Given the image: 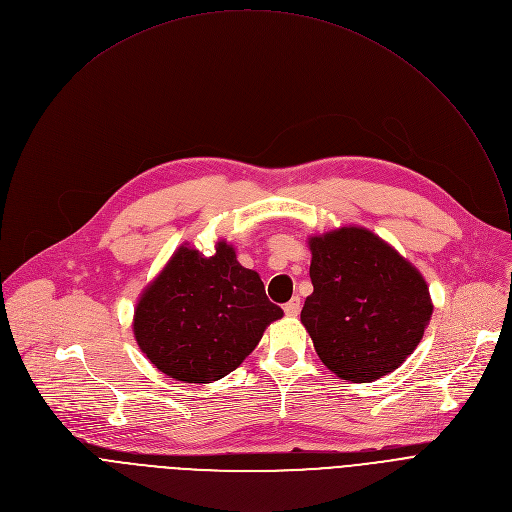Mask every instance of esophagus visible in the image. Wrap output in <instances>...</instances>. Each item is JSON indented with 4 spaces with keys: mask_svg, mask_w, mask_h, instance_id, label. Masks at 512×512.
<instances>
[{
    "mask_svg": "<svg viewBox=\"0 0 512 512\" xmlns=\"http://www.w3.org/2000/svg\"><path fill=\"white\" fill-rule=\"evenodd\" d=\"M300 310H302L300 298H291V300L283 306V312H285L287 316H298V314H300Z\"/></svg>",
    "mask_w": 512,
    "mask_h": 512,
    "instance_id": "obj_1",
    "label": "esophagus"
}]
</instances>
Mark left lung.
I'll use <instances>...</instances> for the list:
<instances>
[{
    "label": "left lung",
    "instance_id": "left-lung-1",
    "mask_svg": "<svg viewBox=\"0 0 512 512\" xmlns=\"http://www.w3.org/2000/svg\"><path fill=\"white\" fill-rule=\"evenodd\" d=\"M302 324L326 367L344 381H375L415 350L431 318L421 273L367 229L312 237Z\"/></svg>",
    "mask_w": 512,
    "mask_h": 512
}]
</instances>
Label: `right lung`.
Returning a JSON list of instances; mask_svg holds the SVG:
<instances>
[{
    "label": "right lung",
    "instance_id": "1",
    "mask_svg": "<svg viewBox=\"0 0 512 512\" xmlns=\"http://www.w3.org/2000/svg\"><path fill=\"white\" fill-rule=\"evenodd\" d=\"M257 271L245 269L227 243L212 257L182 247L141 296L133 332L156 369L186 383L233 373L281 318Z\"/></svg>",
    "mask_w": 512,
    "mask_h": 512
}]
</instances>
